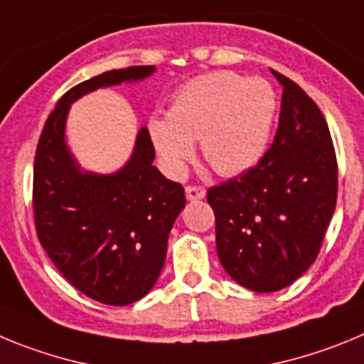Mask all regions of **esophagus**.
Segmentation results:
<instances>
[{
  "instance_id": "obj_1",
  "label": "esophagus",
  "mask_w": 364,
  "mask_h": 364,
  "mask_svg": "<svg viewBox=\"0 0 364 364\" xmlns=\"http://www.w3.org/2000/svg\"><path fill=\"white\" fill-rule=\"evenodd\" d=\"M185 194L188 201H198V199H203L206 196V190L205 186H199V185H188L185 188Z\"/></svg>"
}]
</instances>
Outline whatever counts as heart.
<instances>
[{
	"instance_id": "obj_1",
	"label": "heart",
	"mask_w": 364,
	"mask_h": 364,
	"mask_svg": "<svg viewBox=\"0 0 364 364\" xmlns=\"http://www.w3.org/2000/svg\"><path fill=\"white\" fill-rule=\"evenodd\" d=\"M277 92L267 80L215 70L176 90L168 114H154L149 134L170 174H183L201 141L206 163L223 176L259 163L277 117Z\"/></svg>"
}]
</instances>
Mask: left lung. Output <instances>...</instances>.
<instances>
[{
	"instance_id": "1",
	"label": "left lung",
	"mask_w": 364,
	"mask_h": 364,
	"mask_svg": "<svg viewBox=\"0 0 364 364\" xmlns=\"http://www.w3.org/2000/svg\"><path fill=\"white\" fill-rule=\"evenodd\" d=\"M279 127L254 168L212 186L215 247L228 276L254 292L299 279L319 254L337 201V159L316 101L279 72Z\"/></svg>"
}]
</instances>
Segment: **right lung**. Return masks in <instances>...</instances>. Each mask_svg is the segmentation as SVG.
<instances>
[{
  "instance_id": "right-lung-1",
  "label": "right lung",
  "mask_w": 364,
  "mask_h": 364,
  "mask_svg": "<svg viewBox=\"0 0 364 364\" xmlns=\"http://www.w3.org/2000/svg\"><path fill=\"white\" fill-rule=\"evenodd\" d=\"M154 65L103 72L72 87L55 105L34 159V223L55 268L80 292L123 306L158 281L170 228L185 208V190L152 165V139L143 127L132 158L114 174L81 172L65 143L70 105L101 87L139 81Z\"/></svg>"
}]
</instances>
